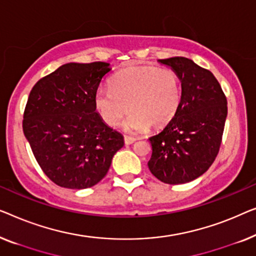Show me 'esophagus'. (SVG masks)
<instances>
[{
    "label": "esophagus",
    "mask_w": 256,
    "mask_h": 256,
    "mask_svg": "<svg viewBox=\"0 0 256 256\" xmlns=\"http://www.w3.org/2000/svg\"><path fill=\"white\" fill-rule=\"evenodd\" d=\"M136 138H133V136H124V142H125V144H126V145H131V144H133L136 142Z\"/></svg>",
    "instance_id": "esophagus-1"
}]
</instances>
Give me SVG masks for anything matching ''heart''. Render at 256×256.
<instances>
[{
	"label": "heart",
	"mask_w": 256,
	"mask_h": 256,
	"mask_svg": "<svg viewBox=\"0 0 256 256\" xmlns=\"http://www.w3.org/2000/svg\"><path fill=\"white\" fill-rule=\"evenodd\" d=\"M182 100L180 75L169 68L132 66L124 68L110 78V89L98 88L95 108L102 120L117 126L128 110L124 128L140 132L164 128L174 120Z\"/></svg>",
	"instance_id": "obj_1"
}]
</instances>
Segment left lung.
Here are the masks:
<instances>
[{
    "label": "left lung",
    "mask_w": 256,
    "mask_h": 256,
    "mask_svg": "<svg viewBox=\"0 0 256 256\" xmlns=\"http://www.w3.org/2000/svg\"><path fill=\"white\" fill-rule=\"evenodd\" d=\"M159 61L181 78L182 100L174 120L148 138V168L161 182L182 184L200 178L214 164L220 148L228 100L214 75L192 60L174 56Z\"/></svg>",
    "instance_id": "left-lung-1"
}]
</instances>
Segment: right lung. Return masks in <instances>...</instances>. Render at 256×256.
<instances>
[{"instance_id": "right-lung-1", "label": "right lung", "mask_w": 256, "mask_h": 256, "mask_svg": "<svg viewBox=\"0 0 256 256\" xmlns=\"http://www.w3.org/2000/svg\"><path fill=\"white\" fill-rule=\"evenodd\" d=\"M109 64L70 62L40 78L28 95L23 131L45 175L68 189H86L106 175L124 145L96 112L95 94Z\"/></svg>"}]
</instances>
